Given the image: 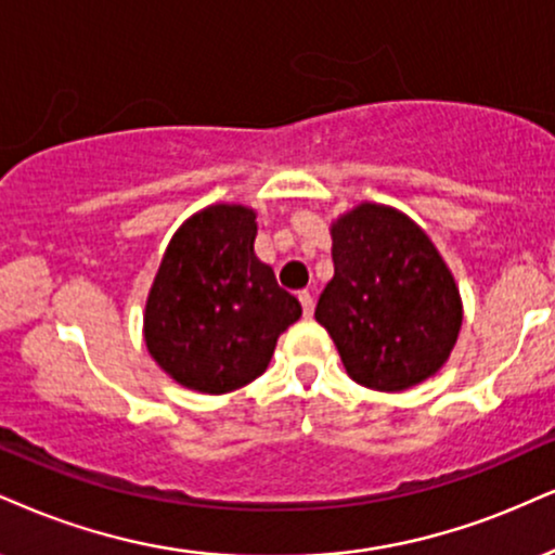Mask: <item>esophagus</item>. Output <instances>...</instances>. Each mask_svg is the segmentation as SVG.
I'll return each mask as SVG.
<instances>
[{"mask_svg":"<svg viewBox=\"0 0 555 555\" xmlns=\"http://www.w3.org/2000/svg\"><path fill=\"white\" fill-rule=\"evenodd\" d=\"M298 300H300V306H304V317L311 319L313 317V296H311V293L309 291L298 293Z\"/></svg>","mask_w":555,"mask_h":555,"instance_id":"1","label":"esophagus"}]
</instances>
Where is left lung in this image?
I'll return each mask as SVG.
<instances>
[{
  "instance_id": "8db88e82",
  "label": "left lung",
  "mask_w": 555,
  "mask_h": 555,
  "mask_svg": "<svg viewBox=\"0 0 555 555\" xmlns=\"http://www.w3.org/2000/svg\"><path fill=\"white\" fill-rule=\"evenodd\" d=\"M334 278L317 321L354 383L406 391L450 358L463 309L435 244L399 210L362 203L332 225Z\"/></svg>"
}]
</instances>
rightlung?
Masks as SVG:
<instances>
[{
  "label": "right lung",
  "mask_w": 555,
  "mask_h": 555,
  "mask_svg": "<svg viewBox=\"0 0 555 555\" xmlns=\"http://www.w3.org/2000/svg\"><path fill=\"white\" fill-rule=\"evenodd\" d=\"M255 236V210L210 205L164 251L143 337L162 371L193 391L229 393L255 380L300 317L298 298L257 259Z\"/></svg>",
  "instance_id": "1"
}]
</instances>
